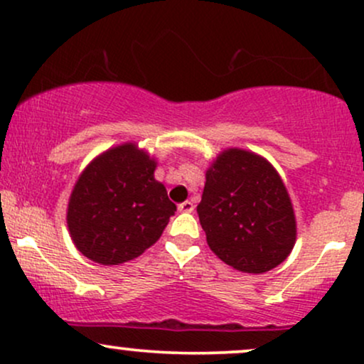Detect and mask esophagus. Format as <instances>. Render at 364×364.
Listing matches in <instances>:
<instances>
[{"mask_svg":"<svg viewBox=\"0 0 364 364\" xmlns=\"http://www.w3.org/2000/svg\"><path fill=\"white\" fill-rule=\"evenodd\" d=\"M178 210H179V212H185V214H190V212H193V210H195L193 202H190V200H186V202L179 203V205H178Z\"/></svg>","mask_w":364,"mask_h":364,"instance_id":"esophagus-1","label":"esophagus"}]
</instances>
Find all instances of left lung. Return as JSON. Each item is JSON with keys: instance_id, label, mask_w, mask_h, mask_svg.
I'll return each mask as SVG.
<instances>
[{"instance_id": "obj_1", "label": "left lung", "mask_w": 364, "mask_h": 364, "mask_svg": "<svg viewBox=\"0 0 364 364\" xmlns=\"http://www.w3.org/2000/svg\"><path fill=\"white\" fill-rule=\"evenodd\" d=\"M205 178L196 212L212 252L246 274H263L286 260L296 220L277 171L257 154L229 149Z\"/></svg>"}]
</instances>
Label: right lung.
I'll return each instance as SVG.
<instances>
[{
  "label": "right lung",
  "mask_w": 364,
  "mask_h": 364,
  "mask_svg": "<svg viewBox=\"0 0 364 364\" xmlns=\"http://www.w3.org/2000/svg\"><path fill=\"white\" fill-rule=\"evenodd\" d=\"M156 161L136 145L114 147L83 171L68 203L78 252L102 265L140 257L161 237L176 205L154 179Z\"/></svg>",
  "instance_id": "obj_1"
}]
</instances>
